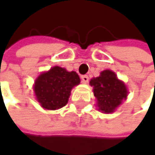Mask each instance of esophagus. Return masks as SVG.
Listing matches in <instances>:
<instances>
[{
    "label": "esophagus",
    "mask_w": 155,
    "mask_h": 155,
    "mask_svg": "<svg viewBox=\"0 0 155 155\" xmlns=\"http://www.w3.org/2000/svg\"><path fill=\"white\" fill-rule=\"evenodd\" d=\"M81 79H82V82H83L84 84H87L88 81H89V78H88V76H87V75H83V76L81 77Z\"/></svg>",
    "instance_id": "34e87169"
}]
</instances>
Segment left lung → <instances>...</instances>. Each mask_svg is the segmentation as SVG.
I'll use <instances>...</instances> for the list:
<instances>
[{
  "label": "left lung",
  "instance_id": "left-lung-1",
  "mask_svg": "<svg viewBox=\"0 0 155 155\" xmlns=\"http://www.w3.org/2000/svg\"><path fill=\"white\" fill-rule=\"evenodd\" d=\"M90 85L93 86L98 110L104 114L114 112L128 94L124 83L120 81L110 70L101 71L98 77L91 79Z\"/></svg>",
  "mask_w": 155,
  "mask_h": 155
}]
</instances>
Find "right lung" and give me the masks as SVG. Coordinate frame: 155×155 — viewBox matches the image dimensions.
I'll return each mask as SVG.
<instances>
[{"label": "right lung", "instance_id": "right-lung-1", "mask_svg": "<svg viewBox=\"0 0 155 155\" xmlns=\"http://www.w3.org/2000/svg\"><path fill=\"white\" fill-rule=\"evenodd\" d=\"M81 80L75 71L55 66L41 73L34 83L36 99L45 110H58L68 103L72 87Z\"/></svg>", "mask_w": 155, "mask_h": 155}]
</instances>
